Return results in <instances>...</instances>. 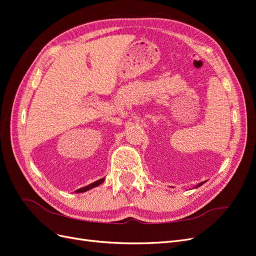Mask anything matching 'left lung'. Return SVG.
<instances>
[{
    "instance_id": "8db88e82",
    "label": "left lung",
    "mask_w": 256,
    "mask_h": 256,
    "mask_svg": "<svg viewBox=\"0 0 256 256\" xmlns=\"http://www.w3.org/2000/svg\"><path fill=\"white\" fill-rule=\"evenodd\" d=\"M204 182H200L198 184H196V188H198V187H200V186H202V184H203Z\"/></svg>"
}]
</instances>
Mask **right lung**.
<instances>
[{"instance_id":"add662e5","label":"right lung","mask_w":256,"mask_h":256,"mask_svg":"<svg viewBox=\"0 0 256 256\" xmlns=\"http://www.w3.org/2000/svg\"><path fill=\"white\" fill-rule=\"evenodd\" d=\"M104 182V178H102V180H98L94 182L88 184V186H85V187H83V188H80V189H78V190H76V193H82V192H85V191H88V190H90V189H92V188L97 187V186L102 184Z\"/></svg>"}]
</instances>
